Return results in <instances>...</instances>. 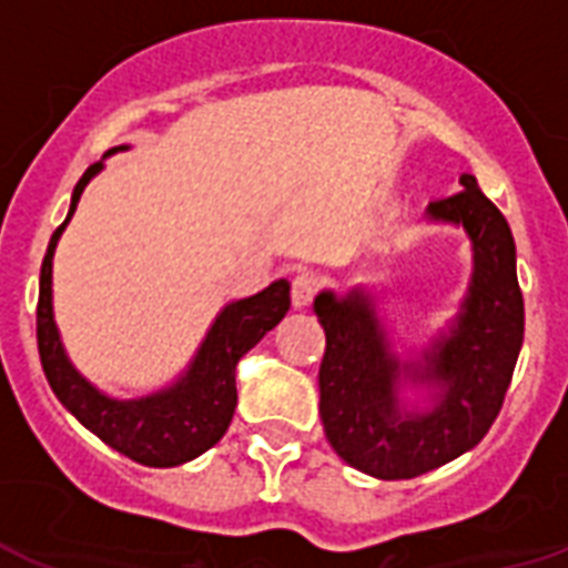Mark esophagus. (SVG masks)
<instances>
[{"instance_id": "obj_1", "label": "esophagus", "mask_w": 568, "mask_h": 568, "mask_svg": "<svg viewBox=\"0 0 568 568\" xmlns=\"http://www.w3.org/2000/svg\"><path fill=\"white\" fill-rule=\"evenodd\" d=\"M317 294V276L314 274H297L292 283V303L294 308H306Z\"/></svg>"}]
</instances>
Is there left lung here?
Instances as JSON below:
<instances>
[{"mask_svg": "<svg viewBox=\"0 0 568 568\" xmlns=\"http://www.w3.org/2000/svg\"><path fill=\"white\" fill-rule=\"evenodd\" d=\"M459 184L456 195L427 204V219L468 233V294L416 355H395L364 288L314 297L326 332L317 378L323 430L346 465L375 479H413L479 445L499 416L523 346L526 312L511 227L474 175L465 173ZM404 388L423 393L418 405L403 398Z\"/></svg>", "mask_w": 568, "mask_h": 568, "instance_id": "left-lung-1", "label": "left lung"}]
</instances>
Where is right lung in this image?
Here are the masks:
<instances>
[{
    "label": "right lung",
    "instance_id": "1",
    "mask_svg": "<svg viewBox=\"0 0 568 568\" xmlns=\"http://www.w3.org/2000/svg\"><path fill=\"white\" fill-rule=\"evenodd\" d=\"M121 150L126 146H114L106 155ZM100 170L103 161L89 166L78 181L71 193L69 216L54 231L42 260L40 303H37V346H40L42 369L60 404L100 442H106L118 454L130 456L146 468H175L211 450L225 436L236 409V364L283 321L292 306L288 297L292 285L288 280H276L254 297L227 303L211 323L187 369L173 384L138 398H114L98 389L74 369L65 355L63 337L54 323L51 268H54L57 242L78 211L80 193Z\"/></svg>",
    "mask_w": 568,
    "mask_h": 568
}]
</instances>
